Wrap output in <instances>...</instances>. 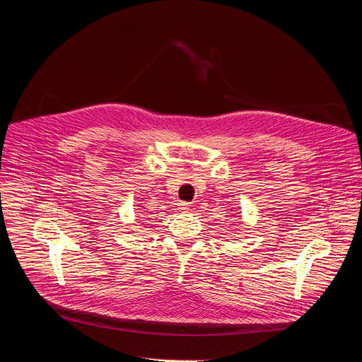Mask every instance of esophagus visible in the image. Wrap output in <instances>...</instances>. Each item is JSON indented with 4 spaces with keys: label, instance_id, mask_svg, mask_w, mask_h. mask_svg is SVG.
I'll return each mask as SVG.
<instances>
[{
    "label": "esophagus",
    "instance_id": "esophagus-1",
    "mask_svg": "<svg viewBox=\"0 0 362 362\" xmlns=\"http://www.w3.org/2000/svg\"><path fill=\"white\" fill-rule=\"evenodd\" d=\"M177 206H179V210H182V211H187V210H190V204H189V203H186V202H180Z\"/></svg>",
    "mask_w": 362,
    "mask_h": 362
}]
</instances>
